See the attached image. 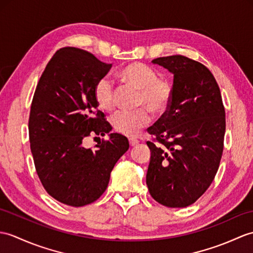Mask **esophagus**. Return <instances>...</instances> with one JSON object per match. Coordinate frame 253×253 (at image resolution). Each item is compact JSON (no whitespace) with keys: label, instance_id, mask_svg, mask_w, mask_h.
Masks as SVG:
<instances>
[{"label":"esophagus","instance_id":"1","mask_svg":"<svg viewBox=\"0 0 253 253\" xmlns=\"http://www.w3.org/2000/svg\"><path fill=\"white\" fill-rule=\"evenodd\" d=\"M139 143V141L136 138H129V144L130 146H134Z\"/></svg>","mask_w":253,"mask_h":253}]
</instances>
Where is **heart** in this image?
<instances>
[{
  "mask_svg": "<svg viewBox=\"0 0 253 253\" xmlns=\"http://www.w3.org/2000/svg\"><path fill=\"white\" fill-rule=\"evenodd\" d=\"M119 78L125 84L139 89L137 105L133 111H119L112 119L114 130L125 136H134L141 128L148 126L152 113L161 115L166 112L171 103L173 89L167 80L158 79L157 72L148 64L134 62L128 64L119 72ZM96 102L104 111H112L115 107V87L109 76L100 79L93 89Z\"/></svg>",
  "mask_w": 253,
  "mask_h": 253,
  "instance_id": "heart-1",
  "label": "heart"
}]
</instances>
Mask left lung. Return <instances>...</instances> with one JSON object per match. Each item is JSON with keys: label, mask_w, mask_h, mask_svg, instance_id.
Returning a JSON list of instances; mask_svg holds the SVG:
<instances>
[{"label": "left lung", "mask_w": 253, "mask_h": 253, "mask_svg": "<svg viewBox=\"0 0 253 253\" xmlns=\"http://www.w3.org/2000/svg\"><path fill=\"white\" fill-rule=\"evenodd\" d=\"M173 73L169 109L148 132L151 160L146 185L157 203L187 207L207 191L224 146L225 110L214 76L182 55L152 60Z\"/></svg>", "instance_id": "left-lung-1"}]
</instances>
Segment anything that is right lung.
<instances>
[{
	"label": "right lung",
	"instance_id": "obj_1",
	"mask_svg": "<svg viewBox=\"0 0 253 253\" xmlns=\"http://www.w3.org/2000/svg\"><path fill=\"white\" fill-rule=\"evenodd\" d=\"M111 67L84 49L63 47L47 63L35 88L29 116L35 170L46 192L68 206L97 201L129 149L119 133H110L96 150L83 145L87 137L104 136L112 129L93 96L96 83Z\"/></svg>",
	"mask_w": 253,
	"mask_h": 253
}]
</instances>
